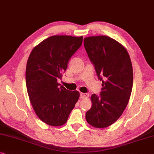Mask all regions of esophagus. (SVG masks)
Segmentation results:
<instances>
[{
    "label": "esophagus",
    "mask_w": 154,
    "mask_h": 154,
    "mask_svg": "<svg viewBox=\"0 0 154 154\" xmlns=\"http://www.w3.org/2000/svg\"><path fill=\"white\" fill-rule=\"evenodd\" d=\"M88 94H85V93H80V98H88Z\"/></svg>",
    "instance_id": "obj_1"
}]
</instances>
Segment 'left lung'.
<instances>
[{
	"label": "left lung",
	"instance_id": "left-lung-1",
	"mask_svg": "<svg viewBox=\"0 0 154 154\" xmlns=\"http://www.w3.org/2000/svg\"><path fill=\"white\" fill-rule=\"evenodd\" d=\"M84 45L103 87L99 96L91 95L92 106L86 112V120L94 128H107L121 116L130 100L132 63L126 48L109 36L85 38Z\"/></svg>",
	"mask_w": 154,
	"mask_h": 154
}]
</instances>
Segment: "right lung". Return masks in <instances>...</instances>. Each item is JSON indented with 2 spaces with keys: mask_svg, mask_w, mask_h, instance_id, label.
<instances>
[{
  "mask_svg": "<svg viewBox=\"0 0 154 154\" xmlns=\"http://www.w3.org/2000/svg\"><path fill=\"white\" fill-rule=\"evenodd\" d=\"M83 37L52 36L34 47L26 67V86L36 116L47 125L66 123L78 101L79 93L58 83L68 61L82 46Z\"/></svg>",
  "mask_w": 154,
  "mask_h": 154,
  "instance_id": "add662e5",
  "label": "right lung"
}]
</instances>
